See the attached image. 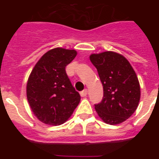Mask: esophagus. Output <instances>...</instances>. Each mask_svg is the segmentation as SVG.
I'll use <instances>...</instances> for the list:
<instances>
[{
  "label": "esophagus",
  "instance_id": "esophagus-1",
  "mask_svg": "<svg viewBox=\"0 0 159 159\" xmlns=\"http://www.w3.org/2000/svg\"><path fill=\"white\" fill-rule=\"evenodd\" d=\"M88 90L87 89H85V90H84V91H83V92H80V95L82 97H85V96H87V95H88Z\"/></svg>",
  "mask_w": 159,
  "mask_h": 159
}]
</instances>
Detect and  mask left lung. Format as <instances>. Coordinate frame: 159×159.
Here are the masks:
<instances>
[{
    "label": "left lung",
    "instance_id": "left-lung-1",
    "mask_svg": "<svg viewBox=\"0 0 159 159\" xmlns=\"http://www.w3.org/2000/svg\"><path fill=\"white\" fill-rule=\"evenodd\" d=\"M89 58L103 88L102 100L95 105L98 116L107 124L123 123L135 111L141 96L134 68L126 57L116 52L93 53Z\"/></svg>",
    "mask_w": 159,
    "mask_h": 159
}]
</instances>
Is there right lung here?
<instances>
[{"instance_id": "right-lung-1", "label": "right lung", "mask_w": 159, "mask_h": 159, "mask_svg": "<svg viewBox=\"0 0 159 159\" xmlns=\"http://www.w3.org/2000/svg\"><path fill=\"white\" fill-rule=\"evenodd\" d=\"M74 49L55 48L40 57L31 71L26 86L29 104L40 122L50 126L65 123L80 101L65 67L76 57Z\"/></svg>"}]
</instances>
